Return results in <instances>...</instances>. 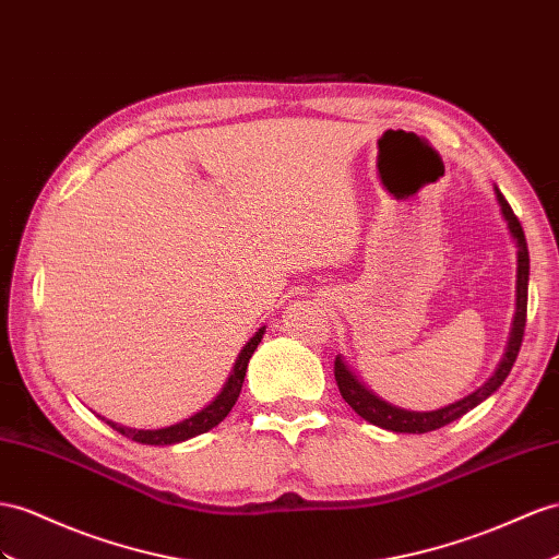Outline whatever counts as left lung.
<instances>
[{"mask_svg":"<svg viewBox=\"0 0 559 559\" xmlns=\"http://www.w3.org/2000/svg\"><path fill=\"white\" fill-rule=\"evenodd\" d=\"M498 193V203L500 210H503V217L508 219V228L510 234L518 240V313H514V323H512V335L508 342V352L500 361L496 373L486 380L477 392H472L469 396L461 399L451 406H443L439 411H429V413H411V411H402L394 408L390 404H384L382 399H378L376 394H370L364 384L352 376V370L342 364V359L337 356L335 359V380H337V390L342 394V399L359 413V416L368 423H373L382 429H392V432H408V435H425L432 432V429H439L443 425H449L457 418H463L467 411L475 408L477 404H481L486 396H491L500 384L506 382V378L510 376V370L518 361V354L522 347V337H524V325H526V299H528V248H526V238L522 231L520 219L514 217L512 207L508 205V200L503 198V193Z\"/></svg>","mask_w":559,"mask_h":559,"instance_id":"1","label":"left lung"}]
</instances>
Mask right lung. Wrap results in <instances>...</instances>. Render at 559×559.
<instances>
[{
	"instance_id": "obj_1",
	"label": "right lung",
	"mask_w": 559,
	"mask_h": 559,
	"mask_svg": "<svg viewBox=\"0 0 559 559\" xmlns=\"http://www.w3.org/2000/svg\"><path fill=\"white\" fill-rule=\"evenodd\" d=\"M262 335H264V328H260V331H257V335L248 342L246 347H242L240 356L236 359L234 373H231V378H228V382L224 384L222 394H219L217 399H214V402H212L207 408L195 413L193 418L183 420V423H179V425L165 427V429H146V432H143V429L118 427L116 423H108V425H110L112 429H116V432H120L122 437L132 439V441H136V443H160V447H165V443L186 441V439H191V437H195V435L207 432V429H212V427H217V425L228 416V411H231L234 404H236V399H238L240 388H242V380H246L248 361H250V356L254 354L257 345H260V342H262Z\"/></svg>"
}]
</instances>
